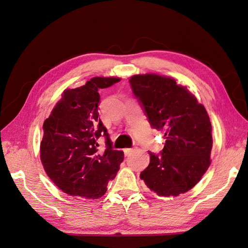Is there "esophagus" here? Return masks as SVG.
Returning a JSON list of instances; mask_svg holds the SVG:
<instances>
[{
    "label": "esophagus",
    "instance_id": "esophagus-1",
    "mask_svg": "<svg viewBox=\"0 0 248 248\" xmlns=\"http://www.w3.org/2000/svg\"><path fill=\"white\" fill-rule=\"evenodd\" d=\"M132 152H134V148H125L124 149V154L125 155H129L132 154Z\"/></svg>",
    "mask_w": 248,
    "mask_h": 248
}]
</instances>
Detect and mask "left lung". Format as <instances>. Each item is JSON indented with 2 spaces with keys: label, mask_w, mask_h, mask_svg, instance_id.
I'll return each instance as SVG.
<instances>
[{
  "label": "left lung",
  "mask_w": 248,
  "mask_h": 248,
  "mask_svg": "<svg viewBox=\"0 0 248 248\" xmlns=\"http://www.w3.org/2000/svg\"><path fill=\"white\" fill-rule=\"evenodd\" d=\"M153 128L164 135L160 155L150 153L140 178L158 196L170 197L191 189L210 165L211 123L206 109L174 78L155 74L129 80Z\"/></svg>",
  "instance_id": "obj_1"
}]
</instances>
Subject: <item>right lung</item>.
I'll return each mask as SVG.
<instances>
[{
	"mask_svg": "<svg viewBox=\"0 0 248 248\" xmlns=\"http://www.w3.org/2000/svg\"><path fill=\"white\" fill-rule=\"evenodd\" d=\"M119 78L95 77L85 85L66 89L43 124L40 146L47 176L65 194L98 199L107 190L124 160V153L112 148L107 129L99 118L100 88ZM106 138L107 148L99 152L97 139Z\"/></svg>",
	"mask_w": 248,
	"mask_h": 248,
	"instance_id": "add662e5",
	"label": "right lung"
}]
</instances>
